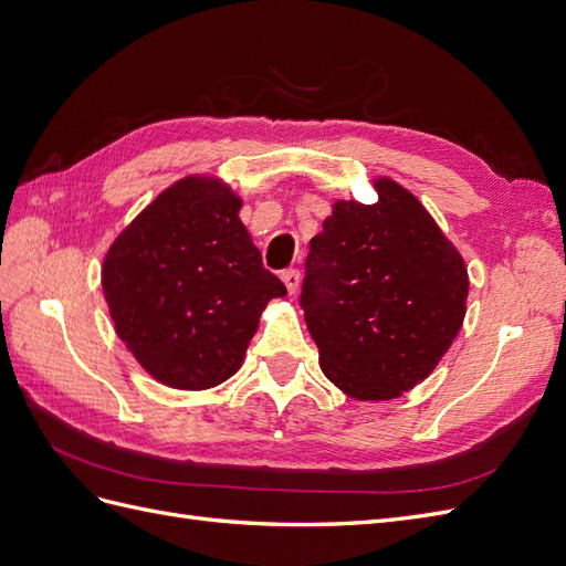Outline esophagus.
Wrapping results in <instances>:
<instances>
[{
	"instance_id": "obj_1",
	"label": "esophagus",
	"mask_w": 566,
	"mask_h": 566,
	"mask_svg": "<svg viewBox=\"0 0 566 566\" xmlns=\"http://www.w3.org/2000/svg\"><path fill=\"white\" fill-rule=\"evenodd\" d=\"M281 279H283V283H285V287H287V293L290 295H295L297 293V287H300V271L297 269H285L283 273H281Z\"/></svg>"
}]
</instances>
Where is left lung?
I'll list each match as a JSON object with an SVG mask.
<instances>
[{"label":"left lung","instance_id":"1","mask_svg":"<svg viewBox=\"0 0 566 566\" xmlns=\"http://www.w3.org/2000/svg\"><path fill=\"white\" fill-rule=\"evenodd\" d=\"M378 202H335L304 264V310L325 378L387 401L434 370L455 339L468 269L416 196L375 181Z\"/></svg>","mask_w":566,"mask_h":566}]
</instances>
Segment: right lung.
I'll list each match as a JSON object with an SVG mask.
<instances>
[{"mask_svg": "<svg viewBox=\"0 0 566 566\" xmlns=\"http://www.w3.org/2000/svg\"><path fill=\"white\" fill-rule=\"evenodd\" d=\"M229 186L184 179L106 254L104 293L119 339L153 378L208 389L241 368L264 306L285 285L264 269Z\"/></svg>", "mask_w": 566, "mask_h": 566, "instance_id": "1", "label": "right lung"}]
</instances>
